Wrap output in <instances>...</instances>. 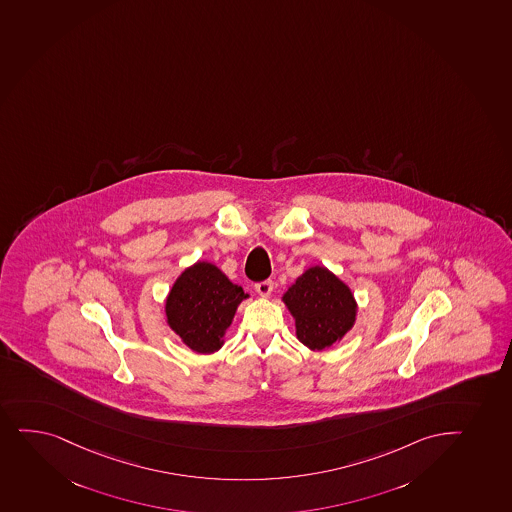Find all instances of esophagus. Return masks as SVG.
Wrapping results in <instances>:
<instances>
[{"mask_svg":"<svg viewBox=\"0 0 512 512\" xmlns=\"http://www.w3.org/2000/svg\"><path fill=\"white\" fill-rule=\"evenodd\" d=\"M255 289H257V293H259L260 296L267 298V296H270V293L274 291V282L270 281V279H265V281L257 282Z\"/></svg>","mask_w":512,"mask_h":512,"instance_id":"esophagus-1","label":"esophagus"}]
</instances>
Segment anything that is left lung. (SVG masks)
<instances>
[{"label": "left lung", "mask_w": 512, "mask_h": 512, "mask_svg": "<svg viewBox=\"0 0 512 512\" xmlns=\"http://www.w3.org/2000/svg\"><path fill=\"white\" fill-rule=\"evenodd\" d=\"M282 299L296 318L298 339L313 351L342 339L356 320L351 289L325 267L306 270Z\"/></svg>", "instance_id": "obj_1"}]
</instances>
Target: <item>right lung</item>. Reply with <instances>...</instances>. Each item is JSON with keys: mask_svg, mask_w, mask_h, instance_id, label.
<instances>
[{"mask_svg": "<svg viewBox=\"0 0 512 512\" xmlns=\"http://www.w3.org/2000/svg\"><path fill=\"white\" fill-rule=\"evenodd\" d=\"M243 298V289L218 267L197 262L178 277L168 294V323L192 351L211 354L223 345L224 330Z\"/></svg>", "mask_w": 512, "mask_h": 512, "instance_id": "1", "label": "right lung"}]
</instances>
